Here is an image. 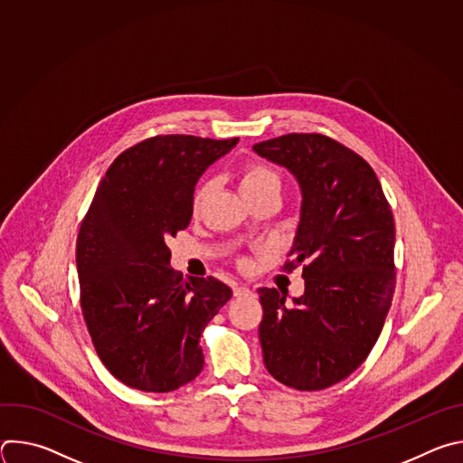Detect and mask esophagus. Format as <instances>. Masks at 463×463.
Wrapping results in <instances>:
<instances>
[{"label":"esophagus","instance_id":"34e87169","mask_svg":"<svg viewBox=\"0 0 463 463\" xmlns=\"http://www.w3.org/2000/svg\"><path fill=\"white\" fill-rule=\"evenodd\" d=\"M232 291H234V297H240V295L249 293V288L243 286V284H234V286H232Z\"/></svg>","mask_w":463,"mask_h":463}]
</instances>
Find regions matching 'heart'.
Returning a JSON list of instances; mask_svg holds the SVG:
<instances>
[{"label":"heart","instance_id":"1","mask_svg":"<svg viewBox=\"0 0 463 463\" xmlns=\"http://www.w3.org/2000/svg\"><path fill=\"white\" fill-rule=\"evenodd\" d=\"M266 186H279V177L266 166H261L258 163H250L241 170L240 175V190L241 194H249L260 188H266ZM209 192V184H202L200 188L195 190L194 194V205L197 207L203 200Z\"/></svg>","mask_w":463,"mask_h":463}]
</instances>
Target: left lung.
<instances>
[{"mask_svg": "<svg viewBox=\"0 0 463 463\" xmlns=\"http://www.w3.org/2000/svg\"><path fill=\"white\" fill-rule=\"evenodd\" d=\"M252 150L297 179L300 220L286 271L304 295L260 288V345L268 372L297 390H322L357 370L379 339L395 288V227L372 166L320 134H289Z\"/></svg>", "mask_w": 463, "mask_h": 463, "instance_id": "8db88e82", "label": "left lung"}]
</instances>
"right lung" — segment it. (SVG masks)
<instances>
[{
  "instance_id": "right-lung-1",
  "label": "right lung",
  "mask_w": 463,
  "mask_h": 463,
  "mask_svg": "<svg viewBox=\"0 0 463 463\" xmlns=\"http://www.w3.org/2000/svg\"><path fill=\"white\" fill-rule=\"evenodd\" d=\"M236 145L157 136L128 148L80 225L84 320L104 366L131 388L170 392L203 368L202 334L232 291L214 277L177 279L166 241L190 223L197 179Z\"/></svg>"
}]
</instances>
